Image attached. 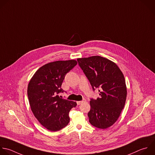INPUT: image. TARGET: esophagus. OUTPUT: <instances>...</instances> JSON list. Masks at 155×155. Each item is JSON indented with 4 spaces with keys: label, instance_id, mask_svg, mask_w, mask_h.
Wrapping results in <instances>:
<instances>
[{
    "label": "esophagus",
    "instance_id": "esophagus-1",
    "mask_svg": "<svg viewBox=\"0 0 155 155\" xmlns=\"http://www.w3.org/2000/svg\"><path fill=\"white\" fill-rule=\"evenodd\" d=\"M85 101H86V100H85V99H83V100H81V101H78L77 103V105H81V104H83V103H84V102H85Z\"/></svg>",
    "mask_w": 155,
    "mask_h": 155
}]
</instances>
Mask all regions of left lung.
<instances>
[{"label": "left lung", "instance_id": "left-lung-1", "mask_svg": "<svg viewBox=\"0 0 155 155\" xmlns=\"http://www.w3.org/2000/svg\"><path fill=\"white\" fill-rule=\"evenodd\" d=\"M80 68L92 89H98L100 97L91 98L87 114L90 124L106 129L118 119L125 106L127 87L124 76L116 64L100 56L78 58Z\"/></svg>", "mask_w": 155, "mask_h": 155}]
</instances>
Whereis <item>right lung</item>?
<instances>
[{
    "mask_svg": "<svg viewBox=\"0 0 155 155\" xmlns=\"http://www.w3.org/2000/svg\"><path fill=\"white\" fill-rule=\"evenodd\" d=\"M77 64L74 60L49 63L41 67L28 83L27 95L31 110L39 123L51 131L67 126L69 111L77 106L75 101L58 95L64 91L61 86L66 75Z\"/></svg>",
    "mask_w": 155,
    "mask_h": 155,
    "instance_id": "right-lung-1",
    "label": "right lung"
}]
</instances>
